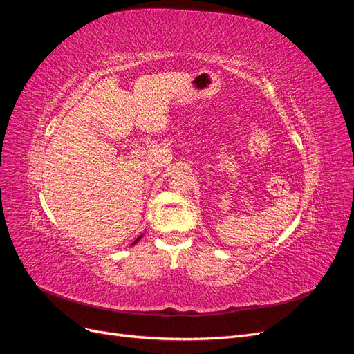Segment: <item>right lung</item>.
I'll use <instances>...</instances> for the list:
<instances>
[{"label": "right lung", "mask_w": 354, "mask_h": 354, "mask_svg": "<svg viewBox=\"0 0 354 354\" xmlns=\"http://www.w3.org/2000/svg\"><path fill=\"white\" fill-rule=\"evenodd\" d=\"M140 238H142V236H140ZM140 238H138V239H140ZM138 239H137V241H136V242H138ZM136 242H134V243H136ZM134 243H133V245H134Z\"/></svg>", "instance_id": "right-lung-1"}]
</instances>
